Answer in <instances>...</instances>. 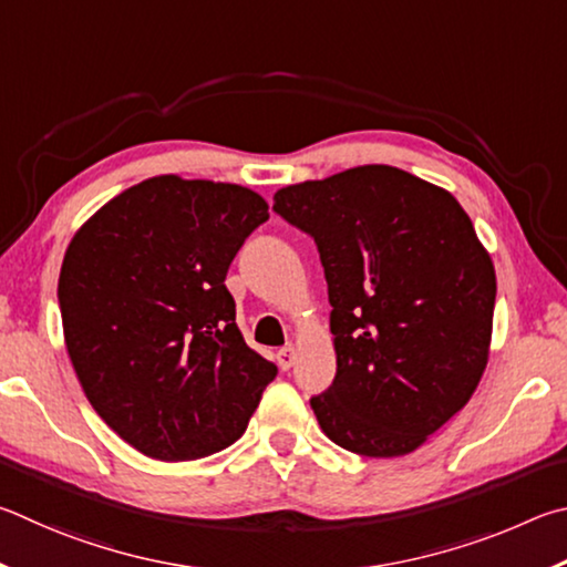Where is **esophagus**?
<instances>
[{
	"label": "esophagus",
	"instance_id": "obj_1",
	"mask_svg": "<svg viewBox=\"0 0 567 567\" xmlns=\"http://www.w3.org/2000/svg\"><path fill=\"white\" fill-rule=\"evenodd\" d=\"M289 359H291V355H289V351H286V349H281V351L276 353V361L281 363V365H291V361H289Z\"/></svg>",
	"mask_w": 567,
	"mask_h": 567
}]
</instances>
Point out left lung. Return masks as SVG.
Segmentation results:
<instances>
[{"label":"left lung","instance_id":"left-lung-1","mask_svg":"<svg viewBox=\"0 0 567 567\" xmlns=\"http://www.w3.org/2000/svg\"><path fill=\"white\" fill-rule=\"evenodd\" d=\"M266 218L246 186L156 176L99 208L66 248V353L92 409L148 458L228 449L276 379L246 346L224 284Z\"/></svg>","mask_w":567,"mask_h":567}]
</instances>
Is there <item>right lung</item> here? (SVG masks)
<instances>
[{
  "mask_svg": "<svg viewBox=\"0 0 567 567\" xmlns=\"http://www.w3.org/2000/svg\"><path fill=\"white\" fill-rule=\"evenodd\" d=\"M274 212L313 238L329 284L336 379L311 399L321 431L369 458L413 453L488 365L495 268L468 214L381 164L286 186Z\"/></svg>",
  "mask_w": 567,
  "mask_h": 567,
  "instance_id": "right-lung-1",
  "label": "right lung"
}]
</instances>
